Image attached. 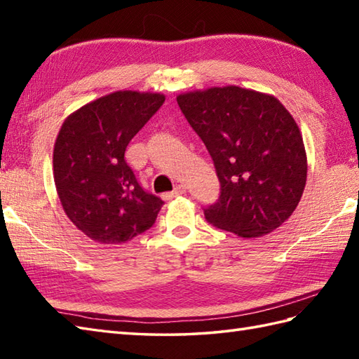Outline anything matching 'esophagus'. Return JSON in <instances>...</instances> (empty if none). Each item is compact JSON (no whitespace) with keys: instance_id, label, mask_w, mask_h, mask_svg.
Returning <instances> with one entry per match:
<instances>
[{"instance_id":"esophagus-1","label":"esophagus","mask_w":359,"mask_h":359,"mask_svg":"<svg viewBox=\"0 0 359 359\" xmlns=\"http://www.w3.org/2000/svg\"><path fill=\"white\" fill-rule=\"evenodd\" d=\"M185 193V187L184 185H177L174 188V191H171V193H166L165 196H163V199H166V201H170V199H174V197H177V196H180V194H184Z\"/></svg>"}]
</instances>
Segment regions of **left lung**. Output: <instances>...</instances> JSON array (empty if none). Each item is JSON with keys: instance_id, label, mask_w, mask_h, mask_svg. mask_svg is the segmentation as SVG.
I'll list each match as a JSON object with an SVG mask.
<instances>
[{"instance_id": "obj_1", "label": "left lung", "mask_w": 359, "mask_h": 359, "mask_svg": "<svg viewBox=\"0 0 359 359\" xmlns=\"http://www.w3.org/2000/svg\"><path fill=\"white\" fill-rule=\"evenodd\" d=\"M177 103L215 160L219 202L205 217L255 239L293 215L306 188L307 152L296 120L276 97L234 85L196 89Z\"/></svg>"}]
</instances>
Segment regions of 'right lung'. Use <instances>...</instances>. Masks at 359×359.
Instances as JSON below:
<instances>
[{
  "label": "right lung",
  "instance_id": "obj_1",
  "mask_svg": "<svg viewBox=\"0 0 359 359\" xmlns=\"http://www.w3.org/2000/svg\"><path fill=\"white\" fill-rule=\"evenodd\" d=\"M165 102L160 93L116 90L66 117L53 144V180L71 222L117 245L156 222L163 201L139 185L125 160L133 137Z\"/></svg>",
  "mask_w": 359,
  "mask_h": 359
}]
</instances>
